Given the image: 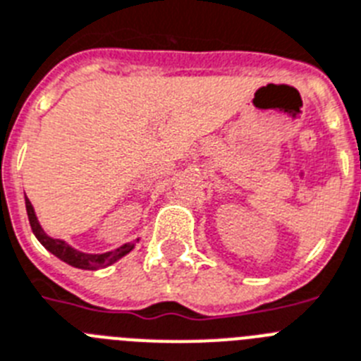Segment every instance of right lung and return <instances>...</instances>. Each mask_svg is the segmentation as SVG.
Instances as JSON below:
<instances>
[{"instance_id":"add662e5","label":"right lung","mask_w":361,"mask_h":361,"mask_svg":"<svg viewBox=\"0 0 361 361\" xmlns=\"http://www.w3.org/2000/svg\"><path fill=\"white\" fill-rule=\"evenodd\" d=\"M25 209H27L29 224H31V230H33L35 237H37L40 245L48 252H51L54 256H57L61 262L68 263V265L75 267V269H85V271H98V269H105V267L113 265L114 262H118L120 257H124L126 254H130L135 248V243H126L122 247H118L116 250L104 252V254H87V252L75 250L72 248L66 241L63 239H54L49 237L46 231L42 230L40 222H38L37 215H35V209L31 206V202L25 196Z\"/></svg>"}]
</instances>
